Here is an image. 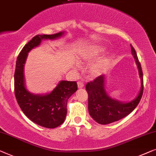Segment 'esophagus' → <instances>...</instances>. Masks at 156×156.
Masks as SVG:
<instances>
[{
	"instance_id": "34e87169",
	"label": "esophagus",
	"mask_w": 156,
	"mask_h": 156,
	"mask_svg": "<svg viewBox=\"0 0 156 156\" xmlns=\"http://www.w3.org/2000/svg\"><path fill=\"white\" fill-rule=\"evenodd\" d=\"M78 87L79 89L80 88H83V87H84V83H83L82 81H79V82H78Z\"/></svg>"
}]
</instances>
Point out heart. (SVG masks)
Returning <instances> with one entry per match:
<instances>
[{"label": "heart", "mask_w": 156, "mask_h": 156, "mask_svg": "<svg viewBox=\"0 0 156 156\" xmlns=\"http://www.w3.org/2000/svg\"><path fill=\"white\" fill-rule=\"evenodd\" d=\"M104 49L101 46L93 45L87 46L79 51L78 60L83 63H88L98 58ZM107 67V62L105 61H99L94 63L89 68V72L91 75L97 76L102 73Z\"/></svg>", "instance_id": "b5f03b06"}]
</instances>
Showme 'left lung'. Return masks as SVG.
Masks as SVG:
<instances>
[{
  "label": "left lung",
  "instance_id": "1",
  "mask_svg": "<svg viewBox=\"0 0 156 156\" xmlns=\"http://www.w3.org/2000/svg\"><path fill=\"white\" fill-rule=\"evenodd\" d=\"M131 54L141 79V87L134 99L129 102H121L111 98L106 90V76H100L86 85L88 94V111L91 117L100 124H108L117 122L129 115L139 104L143 95L144 80L141 63L135 49L131 45Z\"/></svg>",
  "mask_w": 156,
  "mask_h": 156
}]
</instances>
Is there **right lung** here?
I'll list each match as a JSON object with an SVG mask.
<instances>
[{
  "label": "right lung",
  "mask_w": 156,
  "mask_h": 156,
  "mask_svg": "<svg viewBox=\"0 0 156 156\" xmlns=\"http://www.w3.org/2000/svg\"><path fill=\"white\" fill-rule=\"evenodd\" d=\"M66 32L54 34H38L25 44L17 56L14 75L15 95L20 107L26 117L39 126L54 129L65 121L67 102L78 90L76 81L61 80L49 93L34 94L25 84L24 69L28 53L44 40H55L64 36Z\"/></svg>",
  "instance_id": "right-lung-1"
}]
</instances>
